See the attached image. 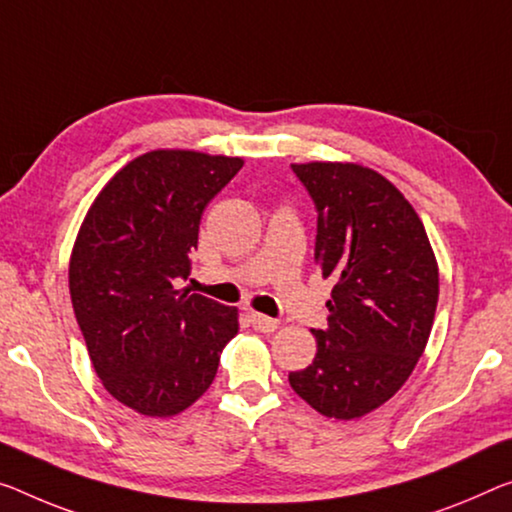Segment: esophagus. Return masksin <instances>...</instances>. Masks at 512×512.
<instances>
[{
    "label": "esophagus",
    "mask_w": 512,
    "mask_h": 512,
    "mask_svg": "<svg viewBox=\"0 0 512 512\" xmlns=\"http://www.w3.org/2000/svg\"><path fill=\"white\" fill-rule=\"evenodd\" d=\"M249 318H251V325H254L256 332L270 334V332H274V329L279 327V322H277V320L267 318V316H263V313H251Z\"/></svg>",
    "instance_id": "esophagus-1"
}]
</instances>
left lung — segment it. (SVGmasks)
I'll list each match as a JSON object with an SVG mask.
<instances>
[{
  "mask_svg": "<svg viewBox=\"0 0 512 512\" xmlns=\"http://www.w3.org/2000/svg\"><path fill=\"white\" fill-rule=\"evenodd\" d=\"M318 208L316 265L332 277L316 357L288 375L327 419L352 421L387 403L426 350L439 297L435 251L391 180L357 162L290 164Z\"/></svg>",
  "mask_w": 512,
  "mask_h": 512,
  "instance_id": "left-lung-1",
  "label": "left lung"
}]
</instances>
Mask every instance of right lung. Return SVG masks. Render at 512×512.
I'll use <instances>...</instances> for the list:
<instances>
[{
    "label": "right lung",
    "mask_w": 512,
    "mask_h": 512,
    "mask_svg": "<svg viewBox=\"0 0 512 512\" xmlns=\"http://www.w3.org/2000/svg\"><path fill=\"white\" fill-rule=\"evenodd\" d=\"M245 160L157 148L107 180L68 265L70 300L102 387L137 414L169 419L215 380L238 309L187 295L201 215Z\"/></svg>",
    "instance_id": "right-lung-1"
}]
</instances>
